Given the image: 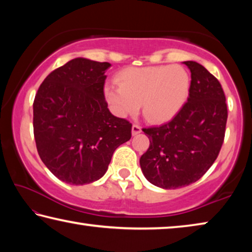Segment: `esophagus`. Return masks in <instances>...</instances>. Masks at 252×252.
Listing matches in <instances>:
<instances>
[{
  "label": "esophagus",
  "instance_id": "esophagus-1",
  "mask_svg": "<svg viewBox=\"0 0 252 252\" xmlns=\"http://www.w3.org/2000/svg\"><path fill=\"white\" fill-rule=\"evenodd\" d=\"M141 131H142V129H141V126H138V125L132 126V135L139 134Z\"/></svg>",
  "mask_w": 252,
  "mask_h": 252
}]
</instances>
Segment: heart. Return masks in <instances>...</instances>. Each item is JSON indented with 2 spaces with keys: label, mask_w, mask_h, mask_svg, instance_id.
I'll return each mask as SVG.
<instances>
[{
  "label": "heart",
  "mask_w": 252,
  "mask_h": 252,
  "mask_svg": "<svg viewBox=\"0 0 252 252\" xmlns=\"http://www.w3.org/2000/svg\"><path fill=\"white\" fill-rule=\"evenodd\" d=\"M117 81L119 85H106L104 95L122 118L133 116L142 103L148 120L167 122L180 112L190 92V76L180 65L126 67Z\"/></svg>",
  "instance_id": "1"
}]
</instances>
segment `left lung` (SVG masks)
<instances>
[{"mask_svg":"<svg viewBox=\"0 0 252 252\" xmlns=\"http://www.w3.org/2000/svg\"><path fill=\"white\" fill-rule=\"evenodd\" d=\"M188 102L171 121L143 129L150 147L140 158L149 182L178 189L198 181L218 157L223 143L228 110L219 81L194 61Z\"/></svg>","mask_w":252,"mask_h":252,"instance_id":"8db88e82","label":"left lung"}]
</instances>
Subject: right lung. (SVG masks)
<instances>
[{
    "label": "right lung",
    "instance_id": "obj_1",
    "mask_svg": "<svg viewBox=\"0 0 252 252\" xmlns=\"http://www.w3.org/2000/svg\"><path fill=\"white\" fill-rule=\"evenodd\" d=\"M108 62L71 60L46 76L33 103V130L43 163L74 186L104 176L116 149L131 139L132 125L114 117L104 97Z\"/></svg>",
    "mask_w": 252,
    "mask_h": 252
}]
</instances>
